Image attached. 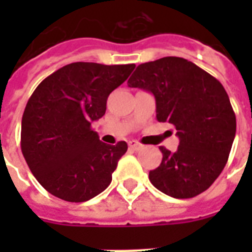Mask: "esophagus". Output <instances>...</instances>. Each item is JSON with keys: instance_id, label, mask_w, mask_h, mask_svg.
<instances>
[{"instance_id": "esophagus-1", "label": "esophagus", "mask_w": 252, "mask_h": 252, "mask_svg": "<svg viewBox=\"0 0 252 252\" xmlns=\"http://www.w3.org/2000/svg\"><path fill=\"white\" fill-rule=\"evenodd\" d=\"M129 148L132 150H140V149H142V144H140V142L136 141V140H130Z\"/></svg>"}]
</instances>
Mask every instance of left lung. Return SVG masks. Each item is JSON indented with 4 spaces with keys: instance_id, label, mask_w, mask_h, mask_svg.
<instances>
[{
    "instance_id": "obj_1",
    "label": "left lung",
    "mask_w": 252,
    "mask_h": 252,
    "mask_svg": "<svg viewBox=\"0 0 252 252\" xmlns=\"http://www.w3.org/2000/svg\"><path fill=\"white\" fill-rule=\"evenodd\" d=\"M128 86L150 91L157 120L175 126L178 150L159 146L162 162L149 172L154 187L175 199L207 191L226 165L237 120L219 80L182 57L138 65Z\"/></svg>"
}]
</instances>
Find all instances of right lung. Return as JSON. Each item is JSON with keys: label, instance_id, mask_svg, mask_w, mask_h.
<instances>
[{"label": "right lung", "instance_id": "add662e5", "mask_svg": "<svg viewBox=\"0 0 252 252\" xmlns=\"http://www.w3.org/2000/svg\"><path fill=\"white\" fill-rule=\"evenodd\" d=\"M134 64L72 63L39 84L22 116L21 149L30 170L59 199L82 203L103 192L128 145L99 140L91 123Z\"/></svg>", "mask_w": 252, "mask_h": 252}]
</instances>
